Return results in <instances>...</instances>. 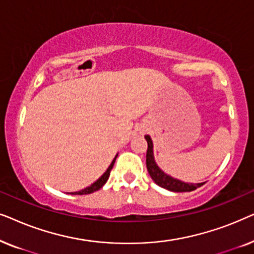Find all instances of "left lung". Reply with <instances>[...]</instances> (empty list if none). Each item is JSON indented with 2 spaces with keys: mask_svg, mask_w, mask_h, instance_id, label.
<instances>
[{
  "mask_svg": "<svg viewBox=\"0 0 254 254\" xmlns=\"http://www.w3.org/2000/svg\"><path fill=\"white\" fill-rule=\"evenodd\" d=\"M145 140H147L148 143V149H147V169L149 175H150L151 179L157 184L158 186L163 187V189H166L169 190H172V192H190V190H194L197 187L202 186L204 183L200 184H190V183H184L180 182L178 179L172 178L168 175H165L164 172L162 171L161 169L158 168L157 164L155 163L154 159V154H152V142L151 138L149 135H145Z\"/></svg>",
  "mask_w": 254,
  "mask_h": 254,
  "instance_id": "1",
  "label": "left lung"
}]
</instances>
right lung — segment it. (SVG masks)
<instances>
[{
  "mask_svg": "<svg viewBox=\"0 0 254 254\" xmlns=\"http://www.w3.org/2000/svg\"><path fill=\"white\" fill-rule=\"evenodd\" d=\"M118 156V155H117ZM117 156L114 157V159L112 161V163H111V165L109 166V169L106 170V172L104 173V175L100 177V178L97 180V182H95L92 184V185H90L89 187H86V189L82 190H78V192H74L71 194H75V195H83V194H90V193H93L96 192V190H98L99 189H102V187L105 185V183L107 182V179H109L110 177V173H111V170H112L113 165H114V162H116L117 159Z\"/></svg>",
  "mask_w": 254,
  "mask_h": 254,
  "instance_id": "right-lung-1",
  "label": "right lung"
}]
</instances>
